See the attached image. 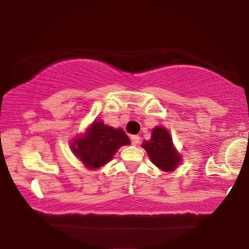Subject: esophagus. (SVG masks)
<instances>
[{
	"label": "esophagus",
	"mask_w": 249,
	"mask_h": 249,
	"mask_svg": "<svg viewBox=\"0 0 249 249\" xmlns=\"http://www.w3.org/2000/svg\"><path fill=\"white\" fill-rule=\"evenodd\" d=\"M131 141L133 145H136L140 143V136L139 135H132L131 136Z\"/></svg>",
	"instance_id": "obj_1"
}]
</instances>
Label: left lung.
<instances>
[{
    "label": "left lung",
    "mask_w": 249,
    "mask_h": 249,
    "mask_svg": "<svg viewBox=\"0 0 249 249\" xmlns=\"http://www.w3.org/2000/svg\"><path fill=\"white\" fill-rule=\"evenodd\" d=\"M142 148L146 150L152 162L164 171L174 170L181 160L174 148L169 133L160 126L153 128L151 139L149 141L144 140Z\"/></svg>",
    "instance_id": "1"
}]
</instances>
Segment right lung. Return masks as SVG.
<instances>
[{"label": "right lung", "mask_w": 249, "mask_h": 249, "mask_svg": "<svg viewBox=\"0 0 249 249\" xmlns=\"http://www.w3.org/2000/svg\"><path fill=\"white\" fill-rule=\"evenodd\" d=\"M129 144L128 136L123 129H115L103 122H94L87 134L72 143L76 157L88 168H99L110 161L122 145Z\"/></svg>", "instance_id": "right-lung-1"}]
</instances>
